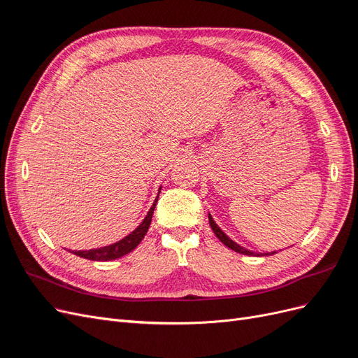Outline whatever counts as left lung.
Returning a JSON list of instances; mask_svg holds the SVG:
<instances>
[{
    "label": "left lung",
    "mask_w": 358,
    "mask_h": 358,
    "mask_svg": "<svg viewBox=\"0 0 358 358\" xmlns=\"http://www.w3.org/2000/svg\"><path fill=\"white\" fill-rule=\"evenodd\" d=\"M209 224H210V227H212V230H213V233H215V236L218 237V239L225 245V246H229L230 249H233V251H236V252H239V254H243V255H259V254H257V252H252V251H248V249H245V248H242L241 245H237L236 242H233L229 236H227L218 225H216V222L213 221V218H212V215L209 213ZM272 254H276V252H267V254H262V255H272Z\"/></svg>",
    "instance_id": "obj_1"
}]
</instances>
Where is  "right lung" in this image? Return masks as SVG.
Here are the masks:
<instances>
[{"instance_id":"add662e5","label":"right lung","mask_w":358,"mask_h":358,"mask_svg":"<svg viewBox=\"0 0 358 358\" xmlns=\"http://www.w3.org/2000/svg\"><path fill=\"white\" fill-rule=\"evenodd\" d=\"M161 191V188H159ZM159 196V192H158ZM158 197L155 199L152 208L149 209L148 215L145 216L143 222L140 224L134 231L129 233L128 236H125L124 239H121L116 243H112L109 246H103V248H96V249H90V251H70L74 255L86 258V259H92V262H109V259H116V258H121L124 255H127L128 252H131L133 249L142 242V239L145 237V234L149 230V225L150 221H152V215H154V209L157 206Z\"/></svg>"}]
</instances>
